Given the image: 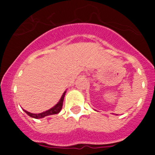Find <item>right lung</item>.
<instances>
[{
    "mask_svg": "<svg viewBox=\"0 0 155 155\" xmlns=\"http://www.w3.org/2000/svg\"><path fill=\"white\" fill-rule=\"evenodd\" d=\"M65 94H66V91L64 92L62 97L61 98L60 101L57 102V105H54L53 108L50 109L49 110L45 111V112H43V113H38V114H36V113H31L26 110H24L25 113H26L27 115H28L29 116H31V117H32V118H35V119H41L45 117V116H50V115H53V114H57V113H60L61 109H62L63 102H64V96H65Z\"/></svg>",
    "mask_w": 155,
    "mask_h": 155,
    "instance_id": "1",
    "label": "right lung"
}]
</instances>
